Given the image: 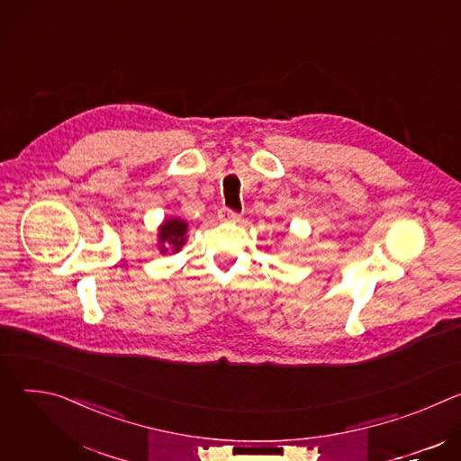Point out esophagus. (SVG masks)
Masks as SVG:
<instances>
[{
    "label": "esophagus",
    "mask_w": 461,
    "mask_h": 461,
    "mask_svg": "<svg viewBox=\"0 0 461 461\" xmlns=\"http://www.w3.org/2000/svg\"><path fill=\"white\" fill-rule=\"evenodd\" d=\"M222 221H226V222H235V221H239L240 219V213H237V212H231V210H228V208H224L222 212H221V215H219Z\"/></svg>",
    "instance_id": "34e87169"
}]
</instances>
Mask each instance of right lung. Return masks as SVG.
<instances>
[{
	"mask_svg": "<svg viewBox=\"0 0 461 461\" xmlns=\"http://www.w3.org/2000/svg\"><path fill=\"white\" fill-rule=\"evenodd\" d=\"M157 239V246L162 255L178 253L187 242V222L180 217H166L158 226Z\"/></svg>",
	"mask_w": 461,
	"mask_h": 461,
	"instance_id": "1",
	"label": "right lung"
}]
</instances>
